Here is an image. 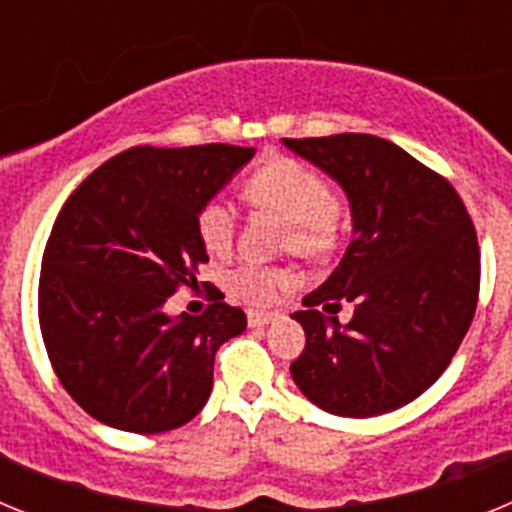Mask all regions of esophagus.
<instances>
[{"label":"esophagus","mask_w":512,"mask_h":512,"mask_svg":"<svg viewBox=\"0 0 512 512\" xmlns=\"http://www.w3.org/2000/svg\"><path fill=\"white\" fill-rule=\"evenodd\" d=\"M271 320V312H264V310H248V325L251 328H264L266 323Z\"/></svg>","instance_id":"esophagus-1"}]
</instances>
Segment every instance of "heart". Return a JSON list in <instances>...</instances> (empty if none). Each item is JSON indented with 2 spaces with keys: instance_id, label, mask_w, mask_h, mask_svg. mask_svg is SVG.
<instances>
[{
  "instance_id": "obj_1",
  "label": "heart",
  "mask_w": 512,
  "mask_h": 512,
  "mask_svg": "<svg viewBox=\"0 0 512 512\" xmlns=\"http://www.w3.org/2000/svg\"><path fill=\"white\" fill-rule=\"evenodd\" d=\"M243 200L253 210L274 212L284 220L282 248L307 261L328 259L341 246L346 233V210L323 174L295 158H277L246 176ZM197 235L210 253H225L233 246L238 215L220 197L202 202L197 210ZM289 271L279 266L238 264L228 271V289L251 305L274 300L289 284Z\"/></svg>"
}]
</instances>
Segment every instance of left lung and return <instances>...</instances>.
I'll list each match as a JSON object with an SVG mask.
<instances>
[{"label":"left lung","mask_w":512,"mask_h":512,"mask_svg":"<svg viewBox=\"0 0 512 512\" xmlns=\"http://www.w3.org/2000/svg\"><path fill=\"white\" fill-rule=\"evenodd\" d=\"M284 146L328 171L354 212L341 264L292 315L307 338L292 379L343 418L402 408L441 377L472 325L477 228L454 184L390 140L341 133ZM346 301L355 318L341 326L335 312Z\"/></svg>","instance_id":"left-lung-1"}]
</instances>
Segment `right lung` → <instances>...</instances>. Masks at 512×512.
I'll list each match as a JSON object with an SVG mask.
<instances>
[{"label":"right lung","mask_w":512,"mask_h":512,"mask_svg":"<svg viewBox=\"0 0 512 512\" xmlns=\"http://www.w3.org/2000/svg\"><path fill=\"white\" fill-rule=\"evenodd\" d=\"M253 148L205 143L117 153L71 192L45 243L38 320L63 390L128 433L189 423L212 392L215 351L246 330L215 289L202 315L164 302L197 284L207 253L197 210Z\"/></svg>","instance_id":"obj_1"}]
</instances>
